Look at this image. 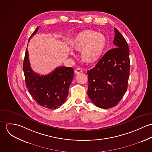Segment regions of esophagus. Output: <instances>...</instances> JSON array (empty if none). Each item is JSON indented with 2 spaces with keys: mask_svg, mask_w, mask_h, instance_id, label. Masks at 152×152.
I'll list each match as a JSON object with an SVG mask.
<instances>
[{
  "mask_svg": "<svg viewBox=\"0 0 152 152\" xmlns=\"http://www.w3.org/2000/svg\"><path fill=\"white\" fill-rule=\"evenodd\" d=\"M81 72H83V69L81 68H77L75 70V73L76 74H78L81 73Z\"/></svg>",
  "mask_w": 152,
  "mask_h": 152,
  "instance_id": "esophagus-1",
  "label": "esophagus"
}]
</instances>
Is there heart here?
Masks as SVG:
<instances>
[{
  "mask_svg": "<svg viewBox=\"0 0 152 152\" xmlns=\"http://www.w3.org/2000/svg\"><path fill=\"white\" fill-rule=\"evenodd\" d=\"M107 45V39L103 34L86 30L76 35L71 47L77 51H81V57L85 62L93 64L101 58ZM71 54H74L71 53Z\"/></svg>",
  "mask_w": 152,
  "mask_h": 152,
  "instance_id": "heart-1",
  "label": "heart"
}]
</instances>
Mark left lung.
<instances>
[{
    "label": "left lung",
    "mask_w": 152,
    "mask_h": 152,
    "mask_svg": "<svg viewBox=\"0 0 152 152\" xmlns=\"http://www.w3.org/2000/svg\"><path fill=\"white\" fill-rule=\"evenodd\" d=\"M115 47L108 50L93 68L87 71L88 95L98 107L108 109L116 106L127 88L130 72L128 43L114 28Z\"/></svg>",
    "instance_id": "obj_1"
}]
</instances>
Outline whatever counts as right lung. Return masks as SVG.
I'll list each match as a JSON object with an SVG mask.
<instances>
[{
	"mask_svg": "<svg viewBox=\"0 0 152 152\" xmlns=\"http://www.w3.org/2000/svg\"><path fill=\"white\" fill-rule=\"evenodd\" d=\"M39 28L32 33L28 42ZM23 68L26 87L38 104L46 108L57 109L65 102L74 77L72 68L59 66L46 75H40L31 69L26 49Z\"/></svg>",
	"mask_w": 152,
	"mask_h": 152,
	"instance_id": "obj_1",
	"label": "right lung"
}]
</instances>
